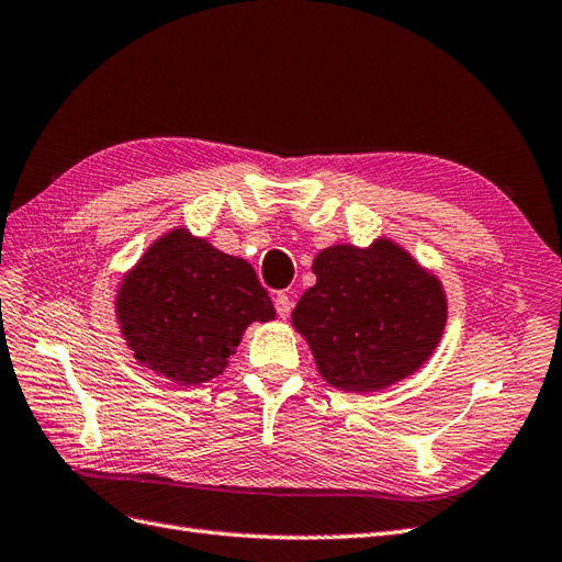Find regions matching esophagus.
Returning a JSON list of instances; mask_svg holds the SVG:
<instances>
[{
	"instance_id": "esophagus-1",
	"label": "esophagus",
	"mask_w": 562,
	"mask_h": 562,
	"mask_svg": "<svg viewBox=\"0 0 562 562\" xmlns=\"http://www.w3.org/2000/svg\"><path fill=\"white\" fill-rule=\"evenodd\" d=\"M276 311H278L280 317H290V313H292V299L286 296V294H278L276 296Z\"/></svg>"
}]
</instances>
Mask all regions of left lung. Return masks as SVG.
Returning a JSON list of instances; mask_svg holds the SVG:
<instances>
[{"label": "left lung", "mask_w": 562, "mask_h": 562, "mask_svg": "<svg viewBox=\"0 0 562 562\" xmlns=\"http://www.w3.org/2000/svg\"><path fill=\"white\" fill-rule=\"evenodd\" d=\"M292 325L334 389L372 393L412 376L432 356L447 323L440 280L391 239L334 245L313 261Z\"/></svg>", "instance_id": "left-lung-1"}]
</instances>
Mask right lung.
<instances>
[{
    "mask_svg": "<svg viewBox=\"0 0 562 562\" xmlns=\"http://www.w3.org/2000/svg\"><path fill=\"white\" fill-rule=\"evenodd\" d=\"M115 311L134 358L181 386L218 376L245 329L276 319L254 268L186 228L155 239L126 272Z\"/></svg>",
    "mask_w": 562,
    "mask_h": 562,
    "instance_id": "1",
    "label": "right lung"
}]
</instances>
